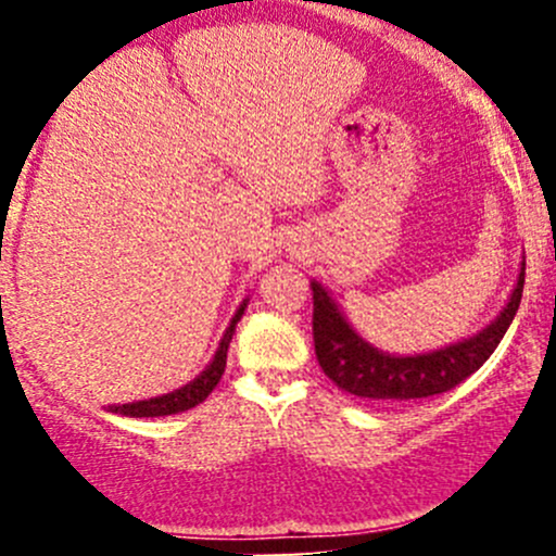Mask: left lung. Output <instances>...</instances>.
<instances>
[{
	"instance_id": "obj_1",
	"label": "left lung",
	"mask_w": 556,
	"mask_h": 556,
	"mask_svg": "<svg viewBox=\"0 0 556 556\" xmlns=\"http://www.w3.org/2000/svg\"><path fill=\"white\" fill-rule=\"evenodd\" d=\"M522 285H526V264H522L509 303L481 334L450 344V348L433 350V353L397 358V355L379 353L371 344L363 342L344 321L337 305L331 303L327 290L318 282H311L316 361L337 387L363 400L407 402L450 392L463 384L470 374H476L502 342L504 331L518 314Z\"/></svg>"
}]
</instances>
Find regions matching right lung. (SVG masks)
I'll return each instance as SVG.
<instances>
[{"label": "right lung", "mask_w": 556, "mask_h": 556, "mask_svg": "<svg viewBox=\"0 0 556 556\" xmlns=\"http://www.w3.org/2000/svg\"><path fill=\"white\" fill-rule=\"evenodd\" d=\"M248 303L240 305V311L235 314L232 324H229L225 337H222L219 342V350H216L212 366L206 368L201 376H198L195 381H190V384H185L182 389H177V392L172 394H162V397H154V400H140V402H130V405H112L110 410L112 413H123V416H130V418H156V416H175V413H182V410H190V407H195L198 402H203L212 394V389L219 384L222 374H225V366H227V348H229V340H232L235 334V324L240 321L242 311H245Z\"/></svg>", "instance_id": "right-lung-1"}]
</instances>
